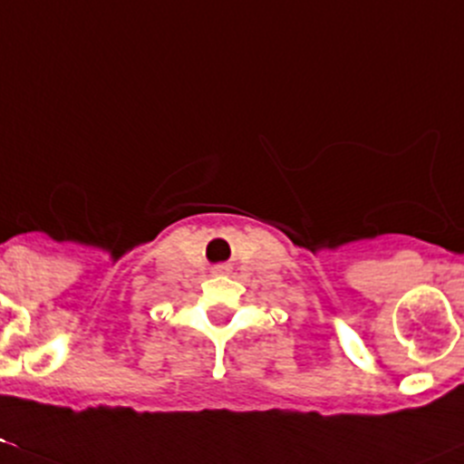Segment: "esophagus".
Returning <instances> with one entry per match:
<instances>
[{
	"label": "esophagus",
	"mask_w": 464,
	"mask_h": 464,
	"mask_svg": "<svg viewBox=\"0 0 464 464\" xmlns=\"http://www.w3.org/2000/svg\"><path fill=\"white\" fill-rule=\"evenodd\" d=\"M228 271V268L227 266H220V268H218V271L216 273H227Z\"/></svg>",
	"instance_id": "obj_1"
}]
</instances>
